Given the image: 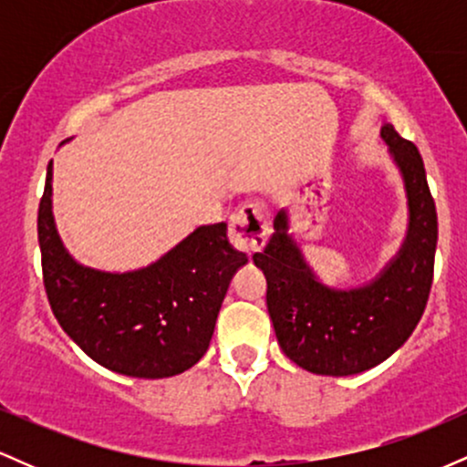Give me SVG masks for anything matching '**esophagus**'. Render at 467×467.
Returning a JSON list of instances; mask_svg holds the SVG:
<instances>
[{
    "instance_id": "esophagus-1",
    "label": "esophagus",
    "mask_w": 467,
    "mask_h": 467,
    "mask_svg": "<svg viewBox=\"0 0 467 467\" xmlns=\"http://www.w3.org/2000/svg\"><path fill=\"white\" fill-rule=\"evenodd\" d=\"M228 234L234 248L248 252V254L264 248L267 237L264 206H259V203H245L239 211H234L233 217H230Z\"/></svg>"
}]
</instances>
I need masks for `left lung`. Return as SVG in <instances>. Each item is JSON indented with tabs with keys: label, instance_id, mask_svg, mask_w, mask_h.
I'll list each match as a JSON object with an SVG mask.
<instances>
[{
	"label": "left lung",
	"instance_id": "obj_1",
	"mask_svg": "<svg viewBox=\"0 0 467 467\" xmlns=\"http://www.w3.org/2000/svg\"><path fill=\"white\" fill-rule=\"evenodd\" d=\"M409 195V237L375 281L356 289H329L303 261L287 234L285 213L275 234L252 259L267 281V312L278 345L292 362L316 375H356L384 362L409 340L432 287L437 208L417 147L393 125L382 127Z\"/></svg>",
	"mask_w": 467,
	"mask_h": 467
}]
</instances>
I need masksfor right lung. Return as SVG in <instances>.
I'll list each match as a JSON object with an SVG mask.
<instances>
[{"mask_svg":"<svg viewBox=\"0 0 467 467\" xmlns=\"http://www.w3.org/2000/svg\"><path fill=\"white\" fill-rule=\"evenodd\" d=\"M39 248L52 314L109 371L158 379L184 373L211 345L230 278L248 256L226 223L202 226L149 267L125 275L78 265L52 219V162L39 203Z\"/></svg>","mask_w":467,"mask_h":467,"instance_id":"1","label":"right lung"}]
</instances>
